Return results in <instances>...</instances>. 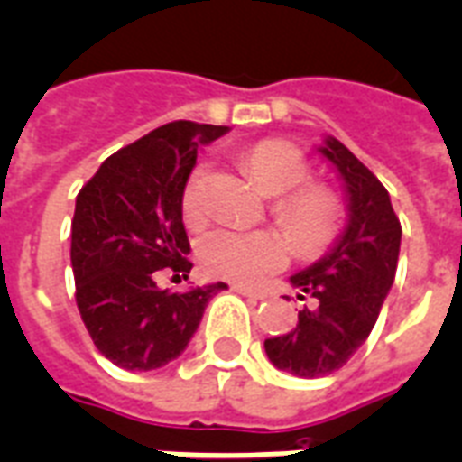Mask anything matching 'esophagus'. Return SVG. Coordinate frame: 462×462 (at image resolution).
I'll list each match as a JSON object with an SVG mask.
<instances>
[{"mask_svg": "<svg viewBox=\"0 0 462 462\" xmlns=\"http://www.w3.org/2000/svg\"><path fill=\"white\" fill-rule=\"evenodd\" d=\"M231 291L238 292V295L253 297V300H264V297H266V292L254 291V288H247V285H243V283H234V285H231Z\"/></svg>", "mask_w": 462, "mask_h": 462, "instance_id": "obj_1", "label": "esophagus"}]
</instances>
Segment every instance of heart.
<instances>
[{
	"instance_id": "obj_1",
	"label": "heart",
	"mask_w": 462,
	"mask_h": 462,
	"mask_svg": "<svg viewBox=\"0 0 462 462\" xmlns=\"http://www.w3.org/2000/svg\"><path fill=\"white\" fill-rule=\"evenodd\" d=\"M247 171L266 196H281L273 212L295 243L307 253L326 247L340 228V203L328 186L305 184L309 162L300 148L288 141H257L243 153ZM205 181L208 165H196L181 190V215L186 224H200L205 217ZM198 259L209 276L253 283L264 273L285 264L288 245L272 231L212 228L198 243Z\"/></svg>"
}]
</instances>
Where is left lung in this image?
<instances>
[{"mask_svg": "<svg viewBox=\"0 0 462 462\" xmlns=\"http://www.w3.org/2000/svg\"><path fill=\"white\" fill-rule=\"evenodd\" d=\"M319 151L345 184L349 219L326 257L291 276L314 307L297 314L291 333L264 340L269 361L297 377L330 375L364 345L394 283L402 245V224L380 179L335 136Z\"/></svg>", "mask_w": 462, "mask_h": 462, "instance_id": "1", "label": "left lung"}]
</instances>
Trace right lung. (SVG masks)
Masks as SVG:
<instances>
[{"label":"right lung","mask_w":462,"mask_h":462,"mask_svg":"<svg viewBox=\"0 0 462 462\" xmlns=\"http://www.w3.org/2000/svg\"><path fill=\"white\" fill-rule=\"evenodd\" d=\"M228 127L177 120L110 155L82 186L72 217L75 300L98 352L125 371H153L184 352L205 307L226 283L160 291V269L193 264L181 190L198 146Z\"/></svg>","instance_id":"1"}]
</instances>
